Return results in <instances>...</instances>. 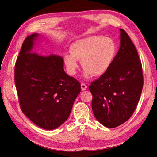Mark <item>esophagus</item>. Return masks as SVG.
Instances as JSON below:
<instances>
[{
	"label": "esophagus",
	"mask_w": 157,
	"mask_h": 157,
	"mask_svg": "<svg viewBox=\"0 0 157 157\" xmlns=\"http://www.w3.org/2000/svg\"><path fill=\"white\" fill-rule=\"evenodd\" d=\"M81 87H82V90H85L86 89H87V85H86L85 83H81Z\"/></svg>",
	"instance_id": "obj_1"
}]
</instances>
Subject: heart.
Masks as SVG:
<instances>
[{
  "label": "heart",
  "mask_w": 157,
  "mask_h": 157,
  "mask_svg": "<svg viewBox=\"0 0 157 157\" xmlns=\"http://www.w3.org/2000/svg\"><path fill=\"white\" fill-rule=\"evenodd\" d=\"M117 53L114 40L102 35H94L76 40L70 46V53L64 56V62L70 75L76 73L78 60L83 68V77L90 74L100 76L108 71Z\"/></svg>",
  "instance_id": "1"
}]
</instances>
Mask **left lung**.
<instances>
[{"instance_id":"left-lung-1","label":"left lung","mask_w":157,"mask_h":157,"mask_svg":"<svg viewBox=\"0 0 157 157\" xmlns=\"http://www.w3.org/2000/svg\"><path fill=\"white\" fill-rule=\"evenodd\" d=\"M143 85L137 50L127 33L121 29L120 47L112 64L89 87L95 118L110 128L126 122L138 105Z\"/></svg>"}]
</instances>
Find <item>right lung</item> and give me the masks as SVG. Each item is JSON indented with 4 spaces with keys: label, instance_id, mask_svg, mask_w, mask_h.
Instances as JSON below:
<instances>
[{
    "label": "right lung",
    "instance_id": "add662e5",
    "mask_svg": "<svg viewBox=\"0 0 157 157\" xmlns=\"http://www.w3.org/2000/svg\"><path fill=\"white\" fill-rule=\"evenodd\" d=\"M39 35L24 40L15 65V83L23 113L40 128L53 130L68 118L81 85L66 74L59 55L33 52Z\"/></svg>",
    "mask_w": 157,
    "mask_h": 157
}]
</instances>
